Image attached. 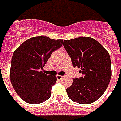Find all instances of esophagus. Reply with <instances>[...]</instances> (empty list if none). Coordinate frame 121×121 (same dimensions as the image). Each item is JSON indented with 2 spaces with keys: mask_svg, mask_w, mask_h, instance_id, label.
Segmentation results:
<instances>
[{
  "mask_svg": "<svg viewBox=\"0 0 121 121\" xmlns=\"http://www.w3.org/2000/svg\"><path fill=\"white\" fill-rule=\"evenodd\" d=\"M63 78V76H60V75H56V79H58V80H60V79H62Z\"/></svg>",
  "mask_w": 121,
  "mask_h": 121,
  "instance_id": "obj_1",
  "label": "esophagus"
}]
</instances>
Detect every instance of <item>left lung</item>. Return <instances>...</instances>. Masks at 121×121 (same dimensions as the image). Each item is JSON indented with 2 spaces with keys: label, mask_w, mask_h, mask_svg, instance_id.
<instances>
[{
  "label": "left lung",
  "mask_w": 121,
  "mask_h": 121,
  "mask_svg": "<svg viewBox=\"0 0 121 121\" xmlns=\"http://www.w3.org/2000/svg\"><path fill=\"white\" fill-rule=\"evenodd\" d=\"M63 45L74 67L80 68L83 75L73 79L72 85L66 89L70 99L81 104H89L106 91L111 77L109 54L98 41L82 36L64 40Z\"/></svg>",
  "instance_id": "8db88e82"
}]
</instances>
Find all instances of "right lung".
Segmentation results:
<instances>
[{
    "label": "right lung",
    "mask_w": 121,
    "mask_h": 121,
    "mask_svg": "<svg viewBox=\"0 0 121 121\" xmlns=\"http://www.w3.org/2000/svg\"><path fill=\"white\" fill-rule=\"evenodd\" d=\"M63 40L47 36L29 38L13 54L10 76L13 89L25 102L31 104L42 103L51 95L55 76H47L42 71L51 53L62 45Z\"/></svg>",
    "instance_id": "obj_1"
}]
</instances>
